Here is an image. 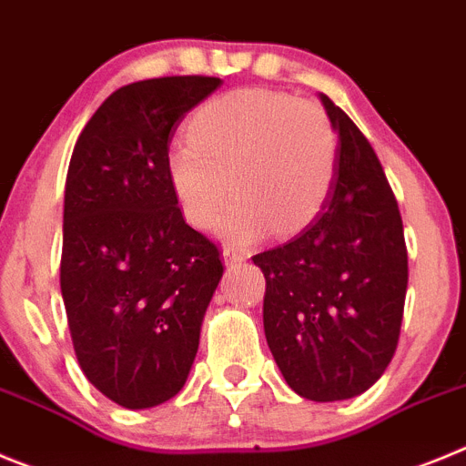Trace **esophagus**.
Wrapping results in <instances>:
<instances>
[{
  "instance_id": "esophagus-1",
  "label": "esophagus",
  "mask_w": 466,
  "mask_h": 466,
  "mask_svg": "<svg viewBox=\"0 0 466 466\" xmlns=\"http://www.w3.org/2000/svg\"><path fill=\"white\" fill-rule=\"evenodd\" d=\"M248 255L238 248H223V262L225 264H241Z\"/></svg>"
}]
</instances>
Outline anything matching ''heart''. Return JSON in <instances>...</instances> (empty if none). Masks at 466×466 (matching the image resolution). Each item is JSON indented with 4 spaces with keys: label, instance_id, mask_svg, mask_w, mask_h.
Here are the masks:
<instances>
[{
    "label": "heart",
    "instance_id": "obj_1",
    "mask_svg": "<svg viewBox=\"0 0 466 466\" xmlns=\"http://www.w3.org/2000/svg\"><path fill=\"white\" fill-rule=\"evenodd\" d=\"M165 169L183 216L211 229L229 199L223 234L237 241L269 228L292 234L311 223L337 176V134L309 102L269 90H234L192 116L190 137H178Z\"/></svg>",
    "mask_w": 466,
    "mask_h": 466
}]
</instances>
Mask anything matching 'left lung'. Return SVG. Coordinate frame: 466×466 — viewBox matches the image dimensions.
<instances>
[{"mask_svg": "<svg viewBox=\"0 0 466 466\" xmlns=\"http://www.w3.org/2000/svg\"><path fill=\"white\" fill-rule=\"evenodd\" d=\"M337 132V176L295 238L255 255L267 279L264 337L285 383L311 401L362 395L400 341L409 259L404 228L374 148L318 95Z\"/></svg>", "mask_w": 466, "mask_h": 466, "instance_id": "obj_1", "label": "left lung"}]
</instances>
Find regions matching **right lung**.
Listing matches in <instances>:
<instances>
[{"instance_id":"1","label":"right lung","mask_w":466,"mask_h":466,"mask_svg":"<svg viewBox=\"0 0 466 466\" xmlns=\"http://www.w3.org/2000/svg\"><path fill=\"white\" fill-rule=\"evenodd\" d=\"M211 76L129 83L95 111L65 186L60 288L78 364L125 409L181 392L223 262L186 223L165 155Z\"/></svg>"}]
</instances>
